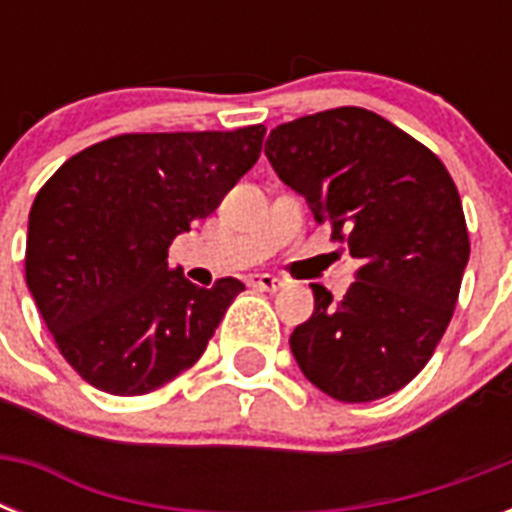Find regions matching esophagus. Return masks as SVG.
Wrapping results in <instances>:
<instances>
[{"label":"esophagus","instance_id":"esophagus-1","mask_svg":"<svg viewBox=\"0 0 512 512\" xmlns=\"http://www.w3.org/2000/svg\"><path fill=\"white\" fill-rule=\"evenodd\" d=\"M247 284L255 289H263V292H276V289L284 287V281L279 276H271V273H252Z\"/></svg>","mask_w":512,"mask_h":512}]
</instances>
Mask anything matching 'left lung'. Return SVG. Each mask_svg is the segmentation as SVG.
Wrapping results in <instances>:
<instances>
[{"label":"left lung","instance_id":"1","mask_svg":"<svg viewBox=\"0 0 512 512\" xmlns=\"http://www.w3.org/2000/svg\"><path fill=\"white\" fill-rule=\"evenodd\" d=\"M265 156L358 260L342 300L311 284V319L289 337L297 366L345 404L396 393L444 337L468 265L452 175L412 135L356 106L279 124Z\"/></svg>","mask_w":512,"mask_h":512}]
</instances>
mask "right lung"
<instances>
[{
    "instance_id": "obj_1",
    "label": "right lung",
    "mask_w": 512,
    "mask_h": 512,
    "mask_svg": "<svg viewBox=\"0 0 512 512\" xmlns=\"http://www.w3.org/2000/svg\"><path fill=\"white\" fill-rule=\"evenodd\" d=\"M265 127L116 135L71 156L28 215L26 284L82 380L143 396L201 358L239 279L201 289L167 249L260 156Z\"/></svg>"
}]
</instances>
